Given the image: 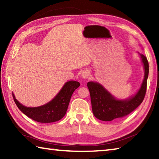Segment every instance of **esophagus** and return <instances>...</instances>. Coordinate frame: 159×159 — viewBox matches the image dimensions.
Wrapping results in <instances>:
<instances>
[{"label":"esophagus","instance_id":"1","mask_svg":"<svg viewBox=\"0 0 159 159\" xmlns=\"http://www.w3.org/2000/svg\"><path fill=\"white\" fill-rule=\"evenodd\" d=\"M90 71H88V70H85V71H83L82 73V76L83 78H84V79H87L90 76Z\"/></svg>","mask_w":159,"mask_h":159}]
</instances>
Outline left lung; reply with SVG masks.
Segmentation results:
<instances>
[{
  "mask_svg": "<svg viewBox=\"0 0 159 159\" xmlns=\"http://www.w3.org/2000/svg\"><path fill=\"white\" fill-rule=\"evenodd\" d=\"M144 67V79L140 89L133 98L126 100H117L98 83L88 82L91 104L95 116L104 121L121 118L138 108L144 100L147 92L149 62L144 55H140Z\"/></svg>",
  "mask_w": 159,
  "mask_h": 159,
  "instance_id": "left-lung-1",
  "label": "left lung"
}]
</instances>
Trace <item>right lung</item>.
<instances>
[{
	"instance_id": "add662e5",
	"label": "right lung",
	"mask_w": 159,
	"mask_h": 159,
	"mask_svg": "<svg viewBox=\"0 0 159 159\" xmlns=\"http://www.w3.org/2000/svg\"><path fill=\"white\" fill-rule=\"evenodd\" d=\"M80 86L78 81L66 82L52 101L38 107H26L21 104L15 96L13 99L19 109L32 120L39 123H52L61 119L66 114L70 99L74 90Z\"/></svg>"
}]
</instances>
